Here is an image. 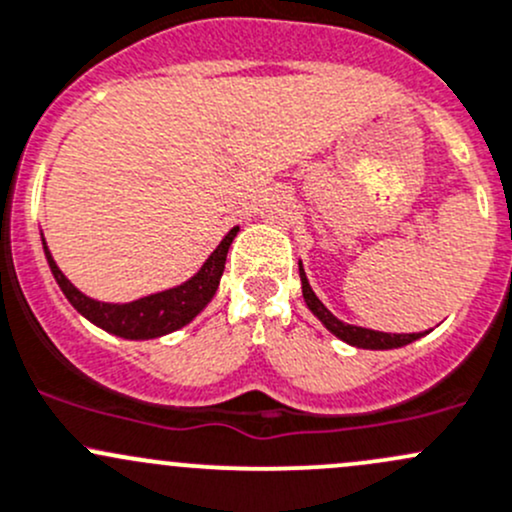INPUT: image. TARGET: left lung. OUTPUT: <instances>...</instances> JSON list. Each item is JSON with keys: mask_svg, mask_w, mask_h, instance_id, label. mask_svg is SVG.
Wrapping results in <instances>:
<instances>
[{"mask_svg": "<svg viewBox=\"0 0 512 512\" xmlns=\"http://www.w3.org/2000/svg\"><path fill=\"white\" fill-rule=\"evenodd\" d=\"M299 277H301V292H304V301L306 306L311 309V314L324 324L333 336H338L341 341L351 343L355 348H370V351H387V348H400L407 346V343L417 341L419 336L424 333H385V331H373V328H360L353 324H343L341 319L331 314L321 299L316 297L314 289L309 287V279H306L304 270H301V262H299Z\"/></svg>", "mask_w": 512, "mask_h": 512, "instance_id": "1", "label": "left lung"}]
</instances>
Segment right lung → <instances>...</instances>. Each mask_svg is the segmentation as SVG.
Returning <instances> with one entry per match:
<instances>
[{"instance_id":"right-lung-1","label":"right lung","mask_w":512,"mask_h":512,"mask_svg":"<svg viewBox=\"0 0 512 512\" xmlns=\"http://www.w3.org/2000/svg\"><path fill=\"white\" fill-rule=\"evenodd\" d=\"M238 230V225L228 230V235L220 240V245L211 252V257L203 262L201 270L193 274L188 282L174 289H166V292L129 301V304H107V301L85 297L80 289H75L68 282L66 274L58 270L56 260L48 252L46 240H43V252H46L48 267H51L58 287H61V292L66 294V299L71 301L78 314L93 321L95 326L105 328L107 333L129 338V341H147V338H159L171 331H179L181 326H186L188 321H193L206 309L208 301L213 299L215 289H218L220 277H223L228 247L235 235H238Z\"/></svg>"}]
</instances>
